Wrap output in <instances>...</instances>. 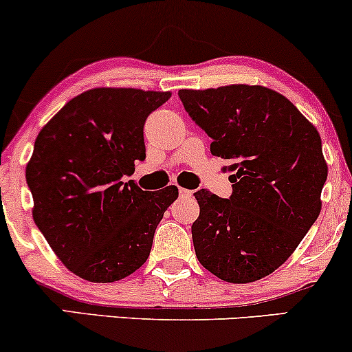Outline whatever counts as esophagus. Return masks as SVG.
I'll return each instance as SVG.
<instances>
[{"mask_svg": "<svg viewBox=\"0 0 352 352\" xmlns=\"http://www.w3.org/2000/svg\"><path fill=\"white\" fill-rule=\"evenodd\" d=\"M192 193L193 192H190V190H187V188H179V195L182 198H190L192 197Z\"/></svg>", "mask_w": 352, "mask_h": 352, "instance_id": "1", "label": "esophagus"}]
</instances>
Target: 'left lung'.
<instances>
[{"label": "left lung", "mask_w": 352, "mask_h": 352, "mask_svg": "<svg viewBox=\"0 0 352 352\" xmlns=\"http://www.w3.org/2000/svg\"><path fill=\"white\" fill-rule=\"evenodd\" d=\"M185 111L228 160L232 193L195 192L198 261L221 280L256 282L292 256L321 211V138L294 103L259 85L180 90Z\"/></svg>", "instance_id": "1"}]
</instances>
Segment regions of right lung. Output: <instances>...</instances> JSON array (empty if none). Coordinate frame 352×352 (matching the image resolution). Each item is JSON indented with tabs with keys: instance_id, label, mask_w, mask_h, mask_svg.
I'll list each match as a JSON object with an SVG mask.
<instances>
[{
	"instance_id": "add662e5",
	"label": "right lung",
	"mask_w": 352,
	"mask_h": 352,
	"mask_svg": "<svg viewBox=\"0 0 352 352\" xmlns=\"http://www.w3.org/2000/svg\"><path fill=\"white\" fill-rule=\"evenodd\" d=\"M170 91L93 88L75 96L42 128L26 167L32 218L52 251L75 275L116 282L149 257L175 185L157 192L133 180L146 159L144 122Z\"/></svg>"
}]
</instances>
